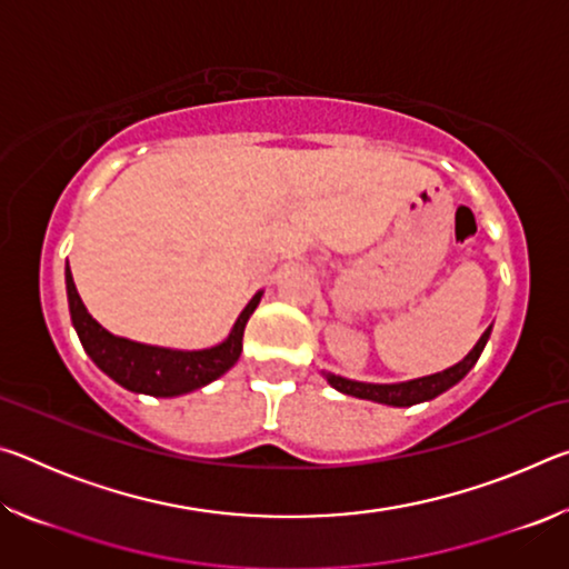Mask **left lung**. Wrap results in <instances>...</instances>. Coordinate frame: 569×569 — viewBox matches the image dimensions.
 <instances>
[{"instance_id": "left-lung-1", "label": "left lung", "mask_w": 569, "mask_h": 569, "mask_svg": "<svg viewBox=\"0 0 569 569\" xmlns=\"http://www.w3.org/2000/svg\"><path fill=\"white\" fill-rule=\"evenodd\" d=\"M489 333H492V326L481 333V339L475 343V349H471L459 363L449 366V369H445V371L429 373V377H421V379L399 381V383H369V381H353L346 377H336V373H331V371H323V379L329 381L336 391L349 393V397H356V399L387 403V407H413V403L437 399L439 393H445L447 389H451L455 383L465 379L467 373L475 369V363L479 361L481 351H485Z\"/></svg>"}]
</instances>
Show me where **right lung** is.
<instances>
[{"label":"right lung","mask_w":569,"mask_h":569,"mask_svg":"<svg viewBox=\"0 0 569 569\" xmlns=\"http://www.w3.org/2000/svg\"><path fill=\"white\" fill-rule=\"evenodd\" d=\"M67 283V303H70V319L77 336H80L82 349L88 351L100 371L108 373L112 381L134 393H148V397H182L200 387H208L210 381L223 377V373L240 359L243 351V331L261 303L263 291L250 298L248 306L240 311L233 329L223 341L210 346V349H168V346H152L122 339L110 333L104 326L92 319L84 308L77 286L72 281L70 263L64 266Z\"/></svg>","instance_id":"obj_1"}]
</instances>
